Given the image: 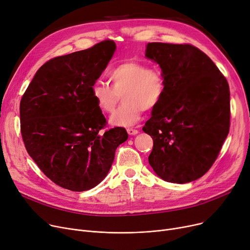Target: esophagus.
<instances>
[{
    "mask_svg": "<svg viewBox=\"0 0 250 250\" xmlns=\"http://www.w3.org/2000/svg\"><path fill=\"white\" fill-rule=\"evenodd\" d=\"M126 132H127V134H128L129 136H135V135H137V134L139 133V130L136 129V128H133V127H128V128L126 129Z\"/></svg>",
    "mask_w": 250,
    "mask_h": 250,
    "instance_id": "1",
    "label": "esophagus"
}]
</instances>
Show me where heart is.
<instances>
[{"label":"heart","mask_w":250,"mask_h":250,"mask_svg":"<svg viewBox=\"0 0 250 250\" xmlns=\"http://www.w3.org/2000/svg\"><path fill=\"white\" fill-rule=\"evenodd\" d=\"M111 87L101 81L91 87L92 99L105 114L113 112L123 96L124 104L110 117L113 125H133L142 117L144 109L152 110L161 103L166 92V79L161 69L127 60L109 71Z\"/></svg>","instance_id":"b5f03b06"}]
</instances>
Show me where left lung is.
Wrapping results in <instances>:
<instances>
[{"instance_id":"1","label":"left lung","mask_w":250,"mask_h":250,"mask_svg":"<svg viewBox=\"0 0 250 250\" xmlns=\"http://www.w3.org/2000/svg\"><path fill=\"white\" fill-rule=\"evenodd\" d=\"M146 57L166 79L165 95L143 127L153 139L149 163L165 181H193L212 167L228 136V82L204 51L188 43L150 42Z\"/></svg>"}]
</instances>
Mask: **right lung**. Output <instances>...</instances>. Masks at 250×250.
Here are the masks:
<instances>
[{"label": "right lung", "mask_w": 250, "mask_h": 250, "mask_svg": "<svg viewBox=\"0 0 250 250\" xmlns=\"http://www.w3.org/2000/svg\"><path fill=\"white\" fill-rule=\"evenodd\" d=\"M115 47L106 39L49 60L21 98L25 148L44 175L62 188L96 187L107 175L116 148L127 140L125 127L102 130L107 122L91 96Z\"/></svg>", "instance_id": "1"}]
</instances>
